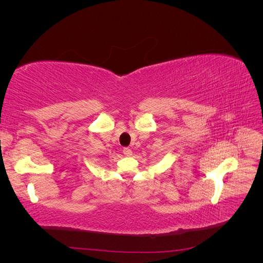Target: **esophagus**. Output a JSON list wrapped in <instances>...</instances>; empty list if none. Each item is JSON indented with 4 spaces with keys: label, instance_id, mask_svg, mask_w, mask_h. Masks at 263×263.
Instances as JSON below:
<instances>
[{
    "label": "esophagus",
    "instance_id": "1",
    "mask_svg": "<svg viewBox=\"0 0 263 263\" xmlns=\"http://www.w3.org/2000/svg\"><path fill=\"white\" fill-rule=\"evenodd\" d=\"M123 154H124L126 157H130L132 154H133V151H132L129 148H124V149H123Z\"/></svg>",
    "mask_w": 263,
    "mask_h": 263
}]
</instances>
